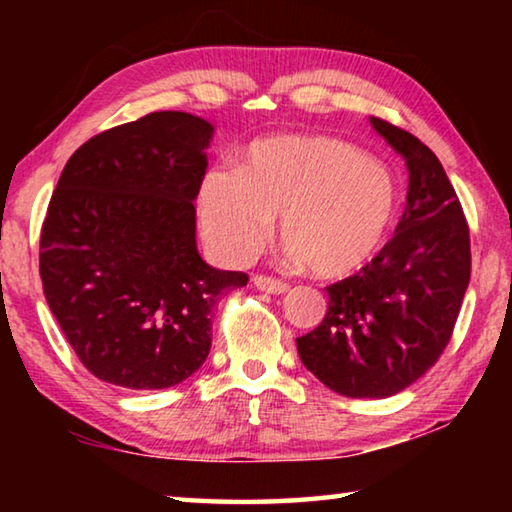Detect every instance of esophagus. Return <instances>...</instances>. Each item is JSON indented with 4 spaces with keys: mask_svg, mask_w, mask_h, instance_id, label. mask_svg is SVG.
<instances>
[{
    "mask_svg": "<svg viewBox=\"0 0 512 512\" xmlns=\"http://www.w3.org/2000/svg\"><path fill=\"white\" fill-rule=\"evenodd\" d=\"M253 282H255V287H257L259 291L275 293V296H280V293H287V291H289V284H287V282L277 280V277H271V275L257 273V275H253Z\"/></svg>",
    "mask_w": 512,
    "mask_h": 512,
    "instance_id": "esophagus-1",
    "label": "esophagus"
}]
</instances>
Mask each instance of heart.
I'll return each mask as SVG.
<instances>
[{
	"mask_svg": "<svg viewBox=\"0 0 512 512\" xmlns=\"http://www.w3.org/2000/svg\"><path fill=\"white\" fill-rule=\"evenodd\" d=\"M196 214L207 246L225 262L255 257L280 216L293 257L320 277H343L386 241L397 185L384 162L339 137H275L250 146L237 169H207Z\"/></svg>",
	"mask_w": 512,
	"mask_h": 512,
	"instance_id": "b5f03b06",
	"label": "heart"
}]
</instances>
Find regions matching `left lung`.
Here are the masks:
<instances>
[{"label": "left lung", "instance_id": "8db88e82", "mask_svg": "<svg viewBox=\"0 0 512 512\" xmlns=\"http://www.w3.org/2000/svg\"><path fill=\"white\" fill-rule=\"evenodd\" d=\"M372 126L409 167L395 235L357 275L329 284L327 314L298 336L309 372L345 397H391L418 381L452 339L472 255L461 201L443 164L386 119Z\"/></svg>", "mask_w": 512, "mask_h": 512}]
</instances>
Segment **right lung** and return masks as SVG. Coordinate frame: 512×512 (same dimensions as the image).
<instances>
[{"mask_svg": "<svg viewBox=\"0 0 512 512\" xmlns=\"http://www.w3.org/2000/svg\"><path fill=\"white\" fill-rule=\"evenodd\" d=\"M210 137L201 117L149 112L79 146L51 194L42 291L76 357L112 386L155 391L194 375L216 305L248 282L196 250Z\"/></svg>", "mask_w": 512, "mask_h": 512, "instance_id": "1", "label": "right lung"}]
</instances>
